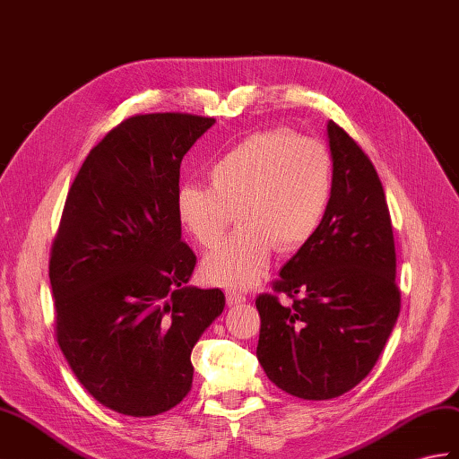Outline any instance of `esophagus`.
<instances>
[{"instance_id":"obj_1","label":"esophagus","mask_w":459,"mask_h":459,"mask_svg":"<svg viewBox=\"0 0 459 459\" xmlns=\"http://www.w3.org/2000/svg\"><path fill=\"white\" fill-rule=\"evenodd\" d=\"M225 297H227V305H238V303L247 301V297H244V293L234 291V290H227Z\"/></svg>"}]
</instances>
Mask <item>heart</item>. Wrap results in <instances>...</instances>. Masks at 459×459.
<instances>
[{"mask_svg":"<svg viewBox=\"0 0 459 459\" xmlns=\"http://www.w3.org/2000/svg\"><path fill=\"white\" fill-rule=\"evenodd\" d=\"M209 184L179 187L176 212L201 248L225 238L234 221L240 230L204 262L207 281L247 290L268 272L278 248H303L321 227L333 194V156L323 141L290 129L244 138L209 168Z\"/></svg>","mask_w":459,"mask_h":459,"instance_id":"obj_1","label":"heart"}]
</instances>
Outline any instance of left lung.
Here are the masks:
<instances>
[{
  "instance_id": "obj_1",
  "label": "left lung",
  "mask_w": 459,
  "mask_h": 459,
  "mask_svg": "<svg viewBox=\"0 0 459 459\" xmlns=\"http://www.w3.org/2000/svg\"><path fill=\"white\" fill-rule=\"evenodd\" d=\"M333 194L321 227L255 297L265 376L290 395L340 397L364 379L401 311L397 255L381 179L342 126L328 121ZM285 294L290 304H281Z\"/></svg>"
}]
</instances>
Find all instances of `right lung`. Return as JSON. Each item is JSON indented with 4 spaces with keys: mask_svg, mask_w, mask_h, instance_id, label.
I'll use <instances>...</instances> for the list:
<instances>
[{
    "mask_svg": "<svg viewBox=\"0 0 459 459\" xmlns=\"http://www.w3.org/2000/svg\"><path fill=\"white\" fill-rule=\"evenodd\" d=\"M215 123L191 113L121 121L83 160L50 248L56 342L103 407L154 417L191 389V350L225 308L187 281L195 254L176 212L179 164Z\"/></svg>",
    "mask_w": 459,
    "mask_h": 459,
    "instance_id": "obj_1",
    "label": "right lung"
}]
</instances>
